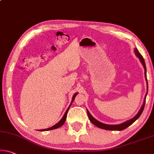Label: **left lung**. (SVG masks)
Returning a JSON list of instances; mask_svg holds the SVG:
<instances>
[{"label": "left lung", "instance_id": "left-lung-1", "mask_svg": "<svg viewBox=\"0 0 154 154\" xmlns=\"http://www.w3.org/2000/svg\"><path fill=\"white\" fill-rule=\"evenodd\" d=\"M135 53L136 55H137V57L140 59L141 63H142L143 65V67L145 68V78H146V81L147 82V71H146V66H145V60H144V58L143 57V56L141 55V54L140 53H139L138 50L137 48H136L135 49ZM147 88H148V83H147ZM148 90V89H147ZM147 94H146V96H147ZM145 99H146V97L145 98V101H144V103L143 105L142 106V108H140V111L138 112V113L136 114V115L134 117L133 119H130V120H129L128 121L125 122V123H121L120 125H107V124H104V123H102L101 122L98 121L97 120H96L93 116H92L91 114H90V112H88V110L87 109V114H88V118L90 119V121H91L92 123H93L94 125H96L97 127H98L99 128H101V129H104V130H114V131H121V130H123L126 129L128 127H129L130 125H131V124H132L134 121L137 120V119L140 117V116L141 115V114H142V112L144 109V108H145Z\"/></svg>", "mask_w": 154, "mask_h": 154}]
</instances>
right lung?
I'll list each match as a JSON object with an SVG mask.
<instances>
[{
	"label": "right lung",
	"instance_id": "right-lung-1",
	"mask_svg": "<svg viewBox=\"0 0 154 154\" xmlns=\"http://www.w3.org/2000/svg\"><path fill=\"white\" fill-rule=\"evenodd\" d=\"M77 93H75L74 95H73V97H72V102H71V103H70V105L69 106V107H68V109H66V112H65V114H64V115L63 116V117H62V119H61V120L58 122V123H57V124H55V125H53V126H52L51 127V128H47V129H45V130H39V131H48V130H54V129H57V128H60V127H61L62 126L63 124H64V123H65V121H66V116H67V113H68V109H69V108H70V106H71V104H72V103L73 102V101H74L75 100V97L77 96Z\"/></svg>",
	"mask_w": 154,
	"mask_h": 154
}]
</instances>
